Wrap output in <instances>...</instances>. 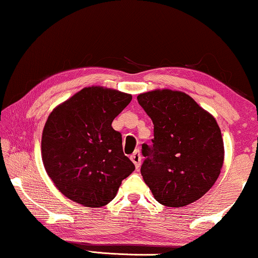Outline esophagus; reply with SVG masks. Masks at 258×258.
Instances as JSON below:
<instances>
[{
  "instance_id": "34e87169",
  "label": "esophagus",
  "mask_w": 258,
  "mask_h": 258,
  "mask_svg": "<svg viewBox=\"0 0 258 258\" xmlns=\"http://www.w3.org/2000/svg\"><path fill=\"white\" fill-rule=\"evenodd\" d=\"M130 158H132L133 163L135 164L136 169L139 170L140 167H141V160H142V157H141V154H140V150H136L135 153H134L132 156H130Z\"/></svg>"
}]
</instances>
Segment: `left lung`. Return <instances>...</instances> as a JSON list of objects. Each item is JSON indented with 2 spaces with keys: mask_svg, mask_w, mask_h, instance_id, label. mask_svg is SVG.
I'll use <instances>...</instances> for the list:
<instances>
[{
  "mask_svg": "<svg viewBox=\"0 0 258 258\" xmlns=\"http://www.w3.org/2000/svg\"><path fill=\"white\" fill-rule=\"evenodd\" d=\"M137 101L154 124L153 146H142L144 182L163 206L195 202L209 191L223 165L216 119L182 91L154 90Z\"/></svg>",
  "mask_w": 258,
  "mask_h": 258,
  "instance_id": "obj_1",
  "label": "left lung"
}]
</instances>
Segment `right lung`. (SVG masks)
<instances>
[{
  "instance_id": "obj_1",
  "label": "right lung",
  "mask_w": 258,
  "mask_h": 258,
  "mask_svg": "<svg viewBox=\"0 0 258 258\" xmlns=\"http://www.w3.org/2000/svg\"><path fill=\"white\" fill-rule=\"evenodd\" d=\"M132 98L107 88H84L49 115L42 134V160L56 188L69 200L103 207L135 170L123 153L121 133L111 126Z\"/></svg>"
}]
</instances>
